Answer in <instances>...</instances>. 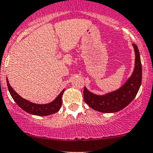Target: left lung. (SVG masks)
<instances>
[{
  "mask_svg": "<svg viewBox=\"0 0 153 153\" xmlns=\"http://www.w3.org/2000/svg\"><path fill=\"white\" fill-rule=\"evenodd\" d=\"M135 51V66L133 74L119 89L104 95H97L84 88V100L90 108L102 113H116L124 109L135 99L142 79V68L138 46L133 44Z\"/></svg>",
  "mask_w": 153,
  "mask_h": 153,
  "instance_id": "obj_1",
  "label": "left lung"
}]
</instances>
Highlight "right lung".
<instances>
[{
    "instance_id": "obj_1",
    "label": "right lung",
    "mask_w": 153,
    "mask_h": 153,
    "mask_svg": "<svg viewBox=\"0 0 153 153\" xmlns=\"http://www.w3.org/2000/svg\"><path fill=\"white\" fill-rule=\"evenodd\" d=\"M6 82H7L8 89H9V93H10L13 100L17 103V105L20 108H22L23 111L27 112L30 114L40 116H48V115L53 114V113L59 111L61 106H62V97L64 91H65V89L62 90V92L51 102L40 105V104L33 103V102H31L29 101L22 98L20 95H18L15 92V90H13V88L11 87L8 79H6Z\"/></svg>"
}]
</instances>
